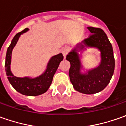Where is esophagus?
<instances>
[{
	"mask_svg": "<svg viewBox=\"0 0 126 126\" xmlns=\"http://www.w3.org/2000/svg\"><path fill=\"white\" fill-rule=\"evenodd\" d=\"M68 52H69V49H68V48H63V49H62V55L64 56V59H65L67 55Z\"/></svg>",
	"mask_w": 126,
	"mask_h": 126,
	"instance_id": "1",
	"label": "esophagus"
}]
</instances>
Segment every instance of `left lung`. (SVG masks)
<instances>
[{
	"mask_svg": "<svg viewBox=\"0 0 126 126\" xmlns=\"http://www.w3.org/2000/svg\"><path fill=\"white\" fill-rule=\"evenodd\" d=\"M90 36L76 44L66 55L70 62L69 75L74 88L81 93L94 94L104 90L114 74L115 60L112 45L104 32L99 28L89 27ZM87 48H96L100 52L101 60L94 68L84 71L82 53ZM80 54H79V52Z\"/></svg>",
	"mask_w": 126,
	"mask_h": 126,
	"instance_id": "8db88e82",
	"label": "left lung"
}]
</instances>
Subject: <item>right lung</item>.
Instances as JSON below:
<instances>
[{
	"mask_svg": "<svg viewBox=\"0 0 126 126\" xmlns=\"http://www.w3.org/2000/svg\"><path fill=\"white\" fill-rule=\"evenodd\" d=\"M29 31L26 28L22 32L17 33L12 38L10 46L8 47L5 57V71L7 79L12 87L21 94L27 96H38L46 93L50 88L54 74L60 65V62L64 58L62 53L52 56L48 62L45 71L40 76L32 78L29 76L17 77L13 75L10 69L12 52L19 41L21 35Z\"/></svg>",
	"mask_w": 126,
	"mask_h": 126,
	"instance_id": "add662e5",
	"label": "right lung"
}]
</instances>
